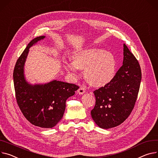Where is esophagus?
<instances>
[{
  "instance_id": "esophagus-1",
  "label": "esophagus",
  "mask_w": 158,
  "mask_h": 158,
  "mask_svg": "<svg viewBox=\"0 0 158 158\" xmlns=\"http://www.w3.org/2000/svg\"><path fill=\"white\" fill-rule=\"evenodd\" d=\"M77 92H78V93L79 94H83L85 92V90L84 87H80L78 89V90Z\"/></svg>"
}]
</instances>
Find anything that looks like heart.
<instances>
[{
	"label": "heart",
	"mask_w": 158,
	"mask_h": 158,
	"mask_svg": "<svg viewBox=\"0 0 158 158\" xmlns=\"http://www.w3.org/2000/svg\"><path fill=\"white\" fill-rule=\"evenodd\" d=\"M73 63L64 64L66 70L74 78L78 77V68L83 69L87 81L94 87L108 83L116 73V60L113 54L97 48L80 51L73 56Z\"/></svg>",
	"instance_id": "b5f03b06"
}]
</instances>
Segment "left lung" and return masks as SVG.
<instances>
[{"label":"left lung","mask_w":158,"mask_h":158,"mask_svg":"<svg viewBox=\"0 0 158 158\" xmlns=\"http://www.w3.org/2000/svg\"><path fill=\"white\" fill-rule=\"evenodd\" d=\"M123 47V65L111 81L94 91L96 101L91 116L95 123L104 129L119 125L127 119L140 89V66L127 46Z\"/></svg>","instance_id":"1"}]
</instances>
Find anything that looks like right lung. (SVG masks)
<instances>
[{
	"label": "right lung",
	"instance_id": "right-lung-1",
	"mask_svg": "<svg viewBox=\"0 0 158 158\" xmlns=\"http://www.w3.org/2000/svg\"><path fill=\"white\" fill-rule=\"evenodd\" d=\"M44 38L45 36L38 37L28 44L17 60L13 79L16 99L24 116L32 125L51 128L62 119L66 100L75 94L79 87L73 83L57 80L34 85L26 81L23 69L29 48Z\"/></svg>",
	"mask_w": 158,
	"mask_h": 158
}]
</instances>
